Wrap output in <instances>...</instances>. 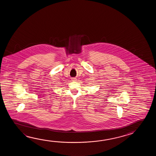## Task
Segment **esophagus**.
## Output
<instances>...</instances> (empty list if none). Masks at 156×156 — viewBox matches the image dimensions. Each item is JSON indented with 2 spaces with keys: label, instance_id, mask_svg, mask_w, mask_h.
Returning a JSON list of instances; mask_svg holds the SVG:
<instances>
[{
  "label": "esophagus",
  "instance_id": "obj_1",
  "mask_svg": "<svg viewBox=\"0 0 156 156\" xmlns=\"http://www.w3.org/2000/svg\"><path fill=\"white\" fill-rule=\"evenodd\" d=\"M71 80H72L73 81H76V78H72Z\"/></svg>",
  "mask_w": 156,
  "mask_h": 156
}]
</instances>
